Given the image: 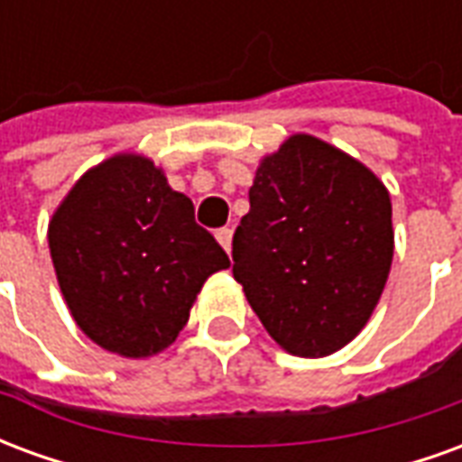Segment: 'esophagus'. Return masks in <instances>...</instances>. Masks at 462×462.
I'll use <instances>...</instances> for the list:
<instances>
[{"instance_id": "esophagus-1", "label": "esophagus", "mask_w": 462, "mask_h": 462, "mask_svg": "<svg viewBox=\"0 0 462 462\" xmlns=\"http://www.w3.org/2000/svg\"><path fill=\"white\" fill-rule=\"evenodd\" d=\"M215 237H217V242H220L222 247H225V252H230V247H232V230H230V227H220V230L215 232Z\"/></svg>"}]
</instances>
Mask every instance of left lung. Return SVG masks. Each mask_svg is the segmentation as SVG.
Here are the masks:
<instances>
[{
    "mask_svg": "<svg viewBox=\"0 0 462 462\" xmlns=\"http://www.w3.org/2000/svg\"><path fill=\"white\" fill-rule=\"evenodd\" d=\"M232 260L272 339L294 356L334 354L364 329L388 280V190L329 143L291 135L257 168Z\"/></svg>",
    "mask_w": 462,
    "mask_h": 462,
    "instance_id": "8db88e82",
    "label": "left lung"
}]
</instances>
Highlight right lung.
Instances as JSON below:
<instances>
[{"label": "right lung", "mask_w": 462, "mask_h": 462, "mask_svg": "<svg viewBox=\"0 0 462 462\" xmlns=\"http://www.w3.org/2000/svg\"><path fill=\"white\" fill-rule=\"evenodd\" d=\"M49 247L76 324L128 358L172 344L205 280L230 267L190 198L141 155L86 172L51 217Z\"/></svg>", "instance_id": "obj_1"}]
</instances>
